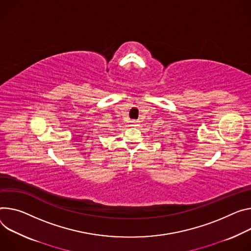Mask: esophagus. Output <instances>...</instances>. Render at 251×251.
Instances as JSON below:
<instances>
[{
    "label": "esophagus",
    "mask_w": 251,
    "mask_h": 251,
    "mask_svg": "<svg viewBox=\"0 0 251 251\" xmlns=\"http://www.w3.org/2000/svg\"><path fill=\"white\" fill-rule=\"evenodd\" d=\"M131 126H133V127H138V126H139V122L136 121V120H133V121L131 122Z\"/></svg>",
    "instance_id": "1"
}]
</instances>
